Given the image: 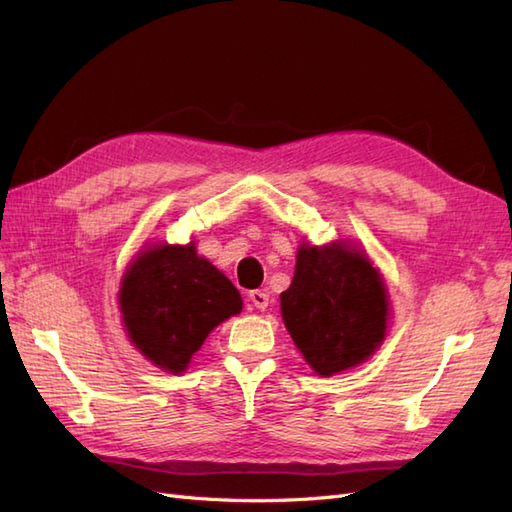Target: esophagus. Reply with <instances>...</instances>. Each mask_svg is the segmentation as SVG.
Segmentation results:
<instances>
[{"label": "esophagus", "mask_w": 512, "mask_h": 512, "mask_svg": "<svg viewBox=\"0 0 512 512\" xmlns=\"http://www.w3.org/2000/svg\"><path fill=\"white\" fill-rule=\"evenodd\" d=\"M248 299H250V303H253L257 310H266L268 308V295H266L264 290H250L248 292Z\"/></svg>", "instance_id": "34e87169"}]
</instances>
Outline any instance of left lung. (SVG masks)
<instances>
[{
    "instance_id": "8db88e82",
    "label": "left lung",
    "mask_w": 512,
    "mask_h": 512,
    "mask_svg": "<svg viewBox=\"0 0 512 512\" xmlns=\"http://www.w3.org/2000/svg\"><path fill=\"white\" fill-rule=\"evenodd\" d=\"M281 317L319 376L363 363L385 336L387 292L363 253L345 246H301Z\"/></svg>"
}]
</instances>
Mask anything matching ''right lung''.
<instances>
[{
    "label": "right lung",
    "mask_w": 512,
    "mask_h": 512,
    "mask_svg": "<svg viewBox=\"0 0 512 512\" xmlns=\"http://www.w3.org/2000/svg\"><path fill=\"white\" fill-rule=\"evenodd\" d=\"M129 339L171 374L187 369L209 332L242 310L231 279L195 253V244L154 246L129 266L121 288Z\"/></svg>",
    "instance_id": "obj_1"
}]
</instances>
